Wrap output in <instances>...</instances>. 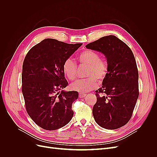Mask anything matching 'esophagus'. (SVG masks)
<instances>
[{"label":"esophagus","mask_w":157,"mask_h":157,"mask_svg":"<svg viewBox=\"0 0 157 157\" xmlns=\"http://www.w3.org/2000/svg\"><path fill=\"white\" fill-rule=\"evenodd\" d=\"M86 96V94H84V93H79V97H80V98H84Z\"/></svg>","instance_id":"obj_1"}]
</instances>
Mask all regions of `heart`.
<instances>
[{
    "label": "heart",
    "mask_w": 157,
    "mask_h": 157,
    "mask_svg": "<svg viewBox=\"0 0 157 157\" xmlns=\"http://www.w3.org/2000/svg\"><path fill=\"white\" fill-rule=\"evenodd\" d=\"M78 60L82 65H86V77L88 78L79 79L71 84V88L75 91L87 92L96 89L98 86L99 80H103L108 73V66L105 61L101 59L100 55L90 50H86L78 56ZM63 74L69 80H73L77 77V64L71 58L64 61L62 65Z\"/></svg>",
    "instance_id": "heart-1"
}]
</instances>
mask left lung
<instances>
[{
	"label": "left lung",
	"mask_w": 157,
	"mask_h": 157,
	"mask_svg": "<svg viewBox=\"0 0 157 157\" xmlns=\"http://www.w3.org/2000/svg\"><path fill=\"white\" fill-rule=\"evenodd\" d=\"M86 47L103 54L108 66L102 86L96 91L94 118L103 128L117 129L130 121L139 96L134 56L126 44L114 35L101 37Z\"/></svg>",
	"instance_id": "1"
}]
</instances>
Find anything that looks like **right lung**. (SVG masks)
<instances>
[{
	"label": "right lung",
	"instance_id": "obj_1",
	"mask_svg": "<svg viewBox=\"0 0 157 157\" xmlns=\"http://www.w3.org/2000/svg\"><path fill=\"white\" fill-rule=\"evenodd\" d=\"M82 44L46 39L33 46L23 61L21 90L26 110L44 130L59 129L73 118L71 107L78 94L63 90L68 82L62 65Z\"/></svg>",
	"mask_w": 157,
	"mask_h": 157
}]
</instances>
